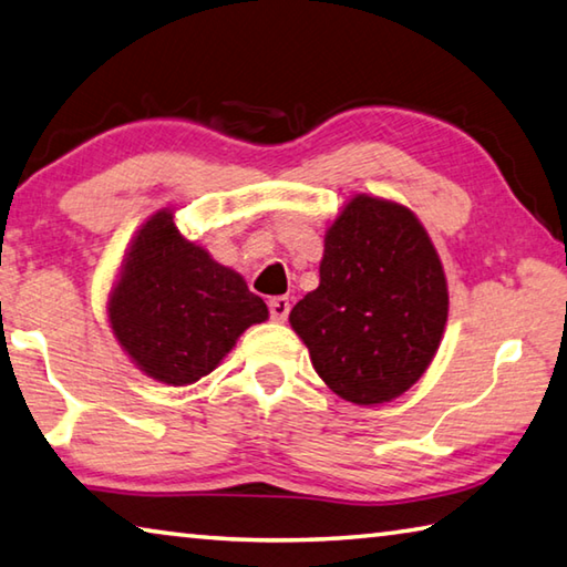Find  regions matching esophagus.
<instances>
[{
    "label": "esophagus",
    "instance_id": "obj_1",
    "mask_svg": "<svg viewBox=\"0 0 567 567\" xmlns=\"http://www.w3.org/2000/svg\"><path fill=\"white\" fill-rule=\"evenodd\" d=\"M290 315V297H272L270 300V317L275 322H285Z\"/></svg>",
    "mask_w": 567,
    "mask_h": 567
}]
</instances>
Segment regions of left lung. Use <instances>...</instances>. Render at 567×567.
<instances>
[{"label":"left lung","instance_id":"8db88e82","mask_svg":"<svg viewBox=\"0 0 567 567\" xmlns=\"http://www.w3.org/2000/svg\"><path fill=\"white\" fill-rule=\"evenodd\" d=\"M449 317L446 275L424 225L399 203L354 195L324 235L319 287L290 324L322 382L359 406L416 384Z\"/></svg>","mask_w":567,"mask_h":567}]
</instances>
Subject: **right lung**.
I'll return each instance as SVG.
<instances>
[{"mask_svg": "<svg viewBox=\"0 0 567 567\" xmlns=\"http://www.w3.org/2000/svg\"><path fill=\"white\" fill-rule=\"evenodd\" d=\"M267 305L243 277L185 240L171 210L143 223L109 297V322L141 372L171 386L210 374Z\"/></svg>", "mask_w": 567, "mask_h": 567, "instance_id": "add662e5", "label": "right lung"}]
</instances>
